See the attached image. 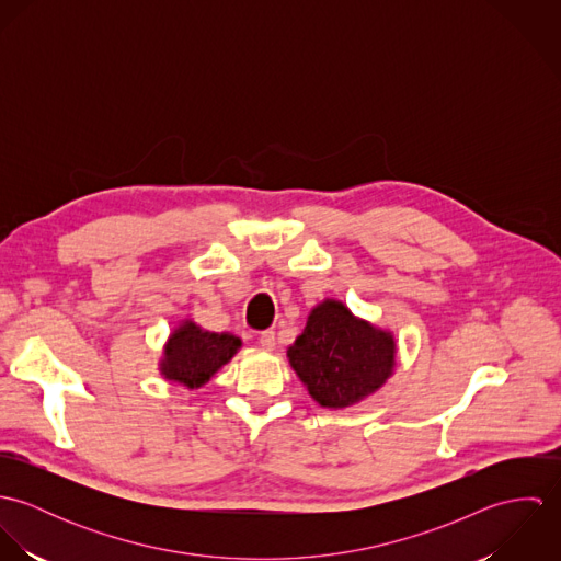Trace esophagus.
Here are the masks:
<instances>
[{"mask_svg":"<svg viewBox=\"0 0 561 561\" xmlns=\"http://www.w3.org/2000/svg\"><path fill=\"white\" fill-rule=\"evenodd\" d=\"M259 345H261L263 350H274V345H276V332H274V330H263V332L259 334Z\"/></svg>","mask_w":561,"mask_h":561,"instance_id":"esophagus-1","label":"esophagus"}]
</instances>
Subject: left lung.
Instances as JSON below:
<instances>
[{"label":"left lung","mask_w":561,"mask_h":561,"mask_svg":"<svg viewBox=\"0 0 561 561\" xmlns=\"http://www.w3.org/2000/svg\"><path fill=\"white\" fill-rule=\"evenodd\" d=\"M393 336L354 320L334 300L313 309L305 332L287 350L313 400L343 408L374 393L393 371Z\"/></svg>","instance_id":"8db88e82"}]
</instances>
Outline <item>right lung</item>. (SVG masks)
<instances>
[{"label":"right lung","instance_id":"add662e5","mask_svg":"<svg viewBox=\"0 0 561 561\" xmlns=\"http://www.w3.org/2000/svg\"><path fill=\"white\" fill-rule=\"evenodd\" d=\"M233 334H216L185 321L168 341L161 371L190 389L203 387L240 350Z\"/></svg>","mask_w":561,"mask_h":561}]
</instances>
